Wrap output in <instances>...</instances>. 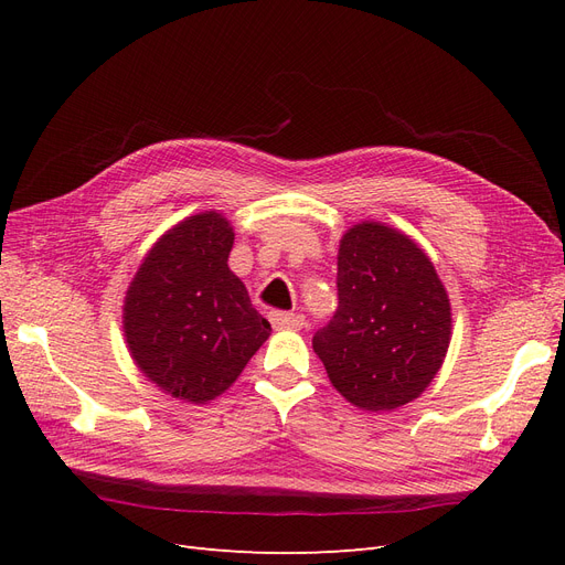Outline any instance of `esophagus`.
Wrapping results in <instances>:
<instances>
[{
    "label": "esophagus",
    "mask_w": 565,
    "mask_h": 565,
    "mask_svg": "<svg viewBox=\"0 0 565 565\" xmlns=\"http://www.w3.org/2000/svg\"><path fill=\"white\" fill-rule=\"evenodd\" d=\"M270 322L276 330H301L306 320L299 313H287V311H273Z\"/></svg>",
    "instance_id": "34e87169"
}]
</instances>
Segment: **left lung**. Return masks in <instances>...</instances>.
Here are the masks:
<instances>
[{"label": "left lung", "instance_id": "obj_1", "mask_svg": "<svg viewBox=\"0 0 565 565\" xmlns=\"http://www.w3.org/2000/svg\"><path fill=\"white\" fill-rule=\"evenodd\" d=\"M339 306L313 337L332 386L355 407L396 409L431 384L450 344V299L407 235L358 224L337 256Z\"/></svg>", "mask_w": 565, "mask_h": 565}]
</instances>
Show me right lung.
<instances>
[{"mask_svg": "<svg viewBox=\"0 0 565 565\" xmlns=\"http://www.w3.org/2000/svg\"><path fill=\"white\" fill-rule=\"evenodd\" d=\"M233 228L216 214L160 237L129 285L125 334L136 365L164 393L204 403L224 393L270 334L228 268Z\"/></svg>", "mask_w": 565, "mask_h": 565, "instance_id": "right-lung-1", "label": "right lung"}]
</instances>
